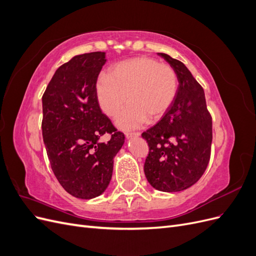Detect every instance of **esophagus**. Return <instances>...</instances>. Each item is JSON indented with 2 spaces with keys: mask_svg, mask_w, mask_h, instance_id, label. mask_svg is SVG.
Masks as SVG:
<instances>
[{
  "mask_svg": "<svg viewBox=\"0 0 256 256\" xmlns=\"http://www.w3.org/2000/svg\"><path fill=\"white\" fill-rule=\"evenodd\" d=\"M141 136L140 132H127V134H126V138H128V140H130V138H138V136Z\"/></svg>",
  "mask_w": 256,
  "mask_h": 256,
  "instance_id": "34e87169",
  "label": "esophagus"
}]
</instances>
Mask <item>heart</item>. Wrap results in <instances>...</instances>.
<instances>
[{"mask_svg":"<svg viewBox=\"0 0 256 256\" xmlns=\"http://www.w3.org/2000/svg\"><path fill=\"white\" fill-rule=\"evenodd\" d=\"M178 88L174 69L147 56H138L114 65L109 76L100 74L95 92L102 110L116 118L127 102L130 104L116 122L122 129L141 127L157 120L172 106Z\"/></svg>","mask_w":256,"mask_h":256,"instance_id":"b5f03b06","label":"heart"}]
</instances>
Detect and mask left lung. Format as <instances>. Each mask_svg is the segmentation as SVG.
Here are the masks:
<instances>
[{
	"mask_svg": "<svg viewBox=\"0 0 256 256\" xmlns=\"http://www.w3.org/2000/svg\"><path fill=\"white\" fill-rule=\"evenodd\" d=\"M177 76L174 102L156 125L142 134L150 146L144 173L152 187L178 192L194 184L208 166L212 122L205 92L189 69L168 54L158 53Z\"/></svg>",
	"mask_w": 256,
	"mask_h": 256,
	"instance_id": "obj_1",
	"label": "left lung"
}]
</instances>
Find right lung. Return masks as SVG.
Instances as JSON below:
<instances>
[{
    "label": "right lung",
    "mask_w": 256,
    "mask_h": 256,
    "mask_svg": "<svg viewBox=\"0 0 256 256\" xmlns=\"http://www.w3.org/2000/svg\"><path fill=\"white\" fill-rule=\"evenodd\" d=\"M106 52L74 56L58 68L42 96V138L52 171L69 194L90 200L109 186L113 161L125 143L100 109L95 82ZM110 133L109 142H100Z\"/></svg>",
    "instance_id": "add662e5"
}]
</instances>
